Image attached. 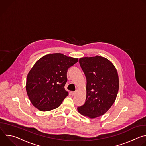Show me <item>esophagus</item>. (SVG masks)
Segmentation results:
<instances>
[{
  "mask_svg": "<svg viewBox=\"0 0 146 146\" xmlns=\"http://www.w3.org/2000/svg\"><path fill=\"white\" fill-rule=\"evenodd\" d=\"M76 92H74V91H72V92H71V94H72V96L75 95H76Z\"/></svg>",
  "mask_w": 146,
  "mask_h": 146,
  "instance_id": "34e87169",
  "label": "esophagus"
}]
</instances>
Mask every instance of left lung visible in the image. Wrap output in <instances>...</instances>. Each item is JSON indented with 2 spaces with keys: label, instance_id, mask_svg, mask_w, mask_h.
I'll return each mask as SVG.
<instances>
[{
  "label": "left lung",
  "instance_id": "1",
  "mask_svg": "<svg viewBox=\"0 0 146 146\" xmlns=\"http://www.w3.org/2000/svg\"><path fill=\"white\" fill-rule=\"evenodd\" d=\"M87 78L84 105L77 108L81 115L95 118L105 114L114 103L119 89L117 69L106 58L96 55L79 59Z\"/></svg>",
  "mask_w": 146,
  "mask_h": 146
}]
</instances>
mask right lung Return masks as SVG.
Returning a JSON list of instances; mask_svg holds the SVG:
<instances>
[{
  "label": "right lung",
  "instance_id": "obj_1",
  "mask_svg": "<svg viewBox=\"0 0 146 146\" xmlns=\"http://www.w3.org/2000/svg\"><path fill=\"white\" fill-rule=\"evenodd\" d=\"M78 58L60 53L47 54L39 59L29 72L26 90L32 105L41 111L58 108L69 93L65 89L68 69Z\"/></svg>",
  "mask_w": 146,
  "mask_h": 146
}]
</instances>
